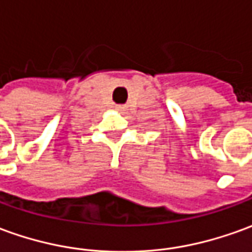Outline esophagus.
Instances as JSON below:
<instances>
[{"mask_svg": "<svg viewBox=\"0 0 252 252\" xmlns=\"http://www.w3.org/2000/svg\"><path fill=\"white\" fill-rule=\"evenodd\" d=\"M115 108L116 109H123V108H125V107H123V105H116Z\"/></svg>", "mask_w": 252, "mask_h": 252, "instance_id": "esophagus-1", "label": "esophagus"}]
</instances>
